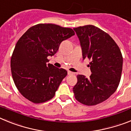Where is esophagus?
I'll return each mask as SVG.
<instances>
[{
	"instance_id": "1",
	"label": "esophagus",
	"mask_w": 131,
	"mask_h": 131,
	"mask_svg": "<svg viewBox=\"0 0 131 131\" xmlns=\"http://www.w3.org/2000/svg\"><path fill=\"white\" fill-rule=\"evenodd\" d=\"M68 75H74V73L73 72H71V71H68Z\"/></svg>"
}]
</instances>
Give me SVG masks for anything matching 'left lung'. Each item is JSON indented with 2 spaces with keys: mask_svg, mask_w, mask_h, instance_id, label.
Returning <instances> with one entry per match:
<instances>
[{
  "mask_svg": "<svg viewBox=\"0 0 131 131\" xmlns=\"http://www.w3.org/2000/svg\"><path fill=\"white\" fill-rule=\"evenodd\" d=\"M73 29L79 39L83 60H91L92 74L89 79L78 75L73 91L77 101L94 106L107 100L117 89L122 73V54L114 40L97 27L87 25Z\"/></svg>",
  "mask_w": 131,
  "mask_h": 131,
  "instance_id": "left-lung-1",
  "label": "left lung"
}]
</instances>
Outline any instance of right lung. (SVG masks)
<instances>
[{
	"mask_svg": "<svg viewBox=\"0 0 131 131\" xmlns=\"http://www.w3.org/2000/svg\"><path fill=\"white\" fill-rule=\"evenodd\" d=\"M75 35L71 28L52 24L31 27L18 40L10 61L15 85L25 98L35 104L45 102L55 95L68 72L48 63L63 40Z\"/></svg>",
	"mask_w": 131,
	"mask_h": 131,
	"instance_id": "add662e5",
	"label": "right lung"
}]
</instances>
